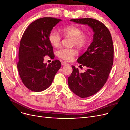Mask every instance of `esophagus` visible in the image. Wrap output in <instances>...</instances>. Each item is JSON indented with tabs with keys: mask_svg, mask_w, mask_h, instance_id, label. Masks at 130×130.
<instances>
[{
	"mask_svg": "<svg viewBox=\"0 0 130 130\" xmlns=\"http://www.w3.org/2000/svg\"><path fill=\"white\" fill-rule=\"evenodd\" d=\"M62 64L63 65V66H66V65H67V64H68V63H67L66 62H65V61H64V62H62Z\"/></svg>",
	"mask_w": 130,
	"mask_h": 130,
	"instance_id": "34e87169",
	"label": "esophagus"
}]
</instances>
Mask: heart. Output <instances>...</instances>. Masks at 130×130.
Here are the masks:
<instances>
[{
    "label": "heart",
    "instance_id": "heart-1",
    "mask_svg": "<svg viewBox=\"0 0 130 130\" xmlns=\"http://www.w3.org/2000/svg\"><path fill=\"white\" fill-rule=\"evenodd\" d=\"M62 32L67 36L73 38V43L78 48H84L89 42L88 35L84 32L80 27L69 25L64 26L61 29ZM50 43L54 47H58L61 43V36L57 31L53 30L50 32L48 36ZM57 56L68 61H72L74 56L77 54V51L73 48H61L57 52Z\"/></svg>",
    "mask_w": 130,
    "mask_h": 130
}]
</instances>
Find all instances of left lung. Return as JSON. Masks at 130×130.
Returning a JSON list of instances; mask_svg holds the SVG:
<instances>
[{
  "label": "left lung",
  "mask_w": 130,
  "mask_h": 130,
  "mask_svg": "<svg viewBox=\"0 0 130 130\" xmlns=\"http://www.w3.org/2000/svg\"><path fill=\"white\" fill-rule=\"evenodd\" d=\"M78 24L88 25L92 28L93 40L77 62L87 70L79 72L72 66L73 72L68 78L70 89L76 95L87 98L93 95L101 89L107 81L113 64L114 48L109 30L103 23L90 18L70 19Z\"/></svg>",
  "instance_id": "left-lung-1"
}]
</instances>
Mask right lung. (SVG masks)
Listing matches in <instances>:
<instances>
[{
    "label": "right lung",
    "mask_w": 130,
    "mask_h": 130,
    "mask_svg": "<svg viewBox=\"0 0 130 130\" xmlns=\"http://www.w3.org/2000/svg\"><path fill=\"white\" fill-rule=\"evenodd\" d=\"M61 21L53 17L37 19L27 27L22 37L17 69L23 84L32 91L39 92L48 88L61 68L59 60L48 65L43 62L46 55L54 58L48 36L53 27Z\"/></svg>",
    "instance_id": "add662e5"
}]
</instances>
